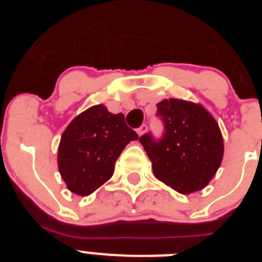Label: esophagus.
Segmentation results:
<instances>
[{"instance_id":"obj_1","label":"esophagus","mask_w":262,"mask_h":262,"mask_svg":"<svg viewBox=\"0 0 262 262\" xmlns=\"http://www.w3.org/2000/svg\"><path fill=\"white\" fill-rule=\"evenodd\" d=\"M147 129H148L147 124H142V126H140L138 129H136V133H138L139 136H142V135H144L145 133H147Z\"/></svg>"}]
</instances>
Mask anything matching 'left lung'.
<instances>
[{"mask_svg":"<svg viewBox=\"0 0 262 262\" xmlns=\"http://www.w3.org/2000/svg\"><path fill=\"white\" fill-rule=\"evenodd\" d=\"M164 123L161 139L140 136L154 174L181 194L202 190L223 159V138L216 120L203 106L169 98L157 103Z\"/></svg>","mask_w":262,"mask_h":262,"instance_id":"obj_1","label":"left lung"}]
</instances>
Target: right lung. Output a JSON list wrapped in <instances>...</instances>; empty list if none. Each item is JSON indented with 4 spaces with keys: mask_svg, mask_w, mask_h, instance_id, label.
<instances>
[{
    "mask_svg": "<svg viewBox=\"0 0 262 262\" xmlns=\"http://www.w3.org/2000/svg\"><path fill=\"white\" fill-rule=\"evenodd\" d=\"M138 134L124 122L122 113L113 114L96 105L72 120L62 133L57 151V165L69 190L89 195L108 181L115 161Z\"/></svg>",
    "mask_w": 262,
    "mask_h": 262,
    "instance_id": "add662e5",
    "label": "right lung"
}]
</instances>
